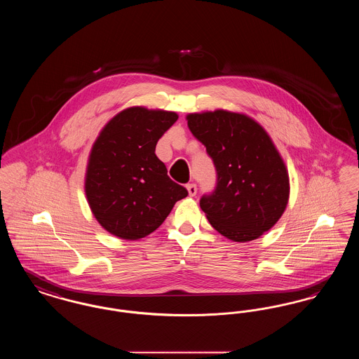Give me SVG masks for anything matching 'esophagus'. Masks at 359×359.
<instances>
[{
    "mask_svg": "<svg viewBox=\"0 0 359 359\" xmlns=\"http://www.w3.org/2000/svg\"><path fill=\"white\" fill-rule=\"evenodd\" d=\"M188 194H189V196H195L196 195V184H194V183H191V184H187Z\"/></svg>",
    "mask_w": 359,
    "mask_h": 359,
    "instance_id": "obj_1",
    "label": "esophagus"
}]
</instances>
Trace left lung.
Returning <instances> with one entry per match:
<instances>
[{
    "instance_id": "1",
    "label": "left lung",
    "mask_w": 359,
    "mask_h": 359,
    "mask_svg": "<svg viewBox=\"0 0 359 359\" xmlns=\"http://www.w3.org/2000/svg\"><path fill=\"white\" fill-rule=\"evenodd\" d=\"M186 118L218 175L215 191L201 199L208 222L234 242L259 238L290 201V175L272 138L243 113L218 109Z\"/></svg>"
}]
</instances>
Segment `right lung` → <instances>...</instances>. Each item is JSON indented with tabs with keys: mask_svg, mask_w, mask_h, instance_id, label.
<instances>
[{
	"mask_svg": "<svg viewBox=\"0 0 359 359\" xmlns=\"http://www.w3.org/2000/svg\"><path fill=\"white\" fill-rule=\"evenodd\" d=\"M179 118L175 111L133 106L100 132L88 154L87 203L106 231L137 241L154 233L188 195L167 175L156 144Z\"/></svg>",
	"mask_w": 359,
	"mask_h": 359,
	"instance_id": "right-lung-1",
	"label": "right lung"
}]
</instances>
